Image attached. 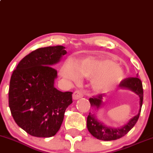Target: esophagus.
Here are the masks:
<instances>
[{
	"label": "esophagus",
	"instance_id": "1",
	"mask_svg": "<svg viewBox=\"0 0 153 153\" xmlns=\"http://www.w3.org/2000/svg\"><path fill=\"white\" fill-rule=\"evenodd\" d=\"M82 97H83V93H82L81 90H77L76 91H74V92L73 93V99L74 100L82 98Z\"/></svg>",
	"mask_w": 153,
	"mask_h": 153
}]
</instances>
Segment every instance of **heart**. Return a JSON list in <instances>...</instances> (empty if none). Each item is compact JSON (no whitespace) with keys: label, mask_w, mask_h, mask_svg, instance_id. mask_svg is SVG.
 <instances>
[{"label":"heart","mask_w":153,"mask_h":153,"mask_svg":"<svg viewBox=\"0 0 153 153\" xmlns=\"http://www.w3.org/2000/svg\"><path fill=\"white\" fill-rule=\"evenodd\" d=\"M62 74L73 82L79 81L81 76L94 77L93 87L97 90H103L116 83L122 76L123 71L111 61L88 58L76 66L68 61L63 66Z\"/></svg>","instance_id":"1"}]
</instances>
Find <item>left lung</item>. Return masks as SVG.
Masks as SVG:
<instances>
[{
    "label": "left lung",
    "mask_w": 153,
    "mask_h": 153,
    "mask_svg": "<svg viewBox=\"0 0 153 153\" xmlns=\"http://www.w3.org/2000/svg\"><path fill=\"white\" fill-rule=\"evenodd\" d=\"M119 87L122 88L129 89L137 94L140 99V108L138 114L131 118L127 124L121 128H114L108 127L105 126L102 123L99 122L94 115L89 114L87 119V126L91 134L95 138L104 141H111L116 140L126 135L132 128L134 126L138 121L141 113V108L143 102V87H142V81L138 77H128L124 79L119 84ZM104 95L99 94L89 99L92 106H95L98 108L102 104V97Z\"/></svg>",
    "instance_id": "1"
}]
</instances>
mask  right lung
I'll use <instances>...</instances> for the list:
<instances>
[{
  "label": "right lung",
  "instance_id": "right-lung-1",
  "mask_svg": "<svg viewBox=\"0 0 153 153\" xmlns=\"http://www.w3.org/2000/svg\"><path fill=\"white\" fill-rule=\"evenodd\" d=\"M61 45L40 48L26 56L12 74L8 105L19 127L32 136L51 137L57 133L72 92L54 87L57 71L52 67L66 53Z\"/></svg>",
  "mask_w": 153,
  "mask_h": 153
}]
</instances>
